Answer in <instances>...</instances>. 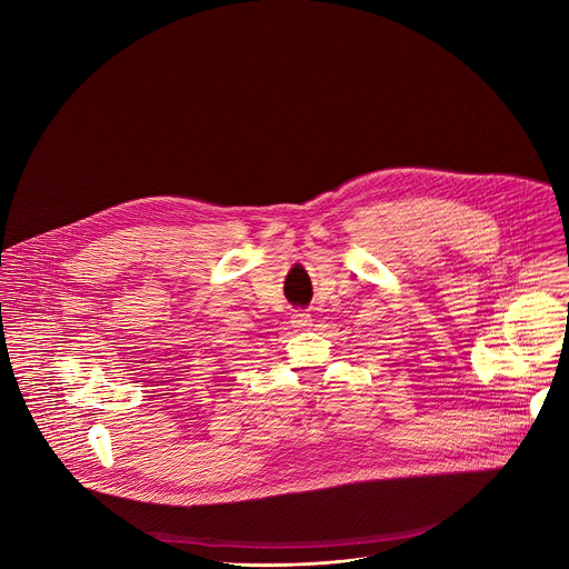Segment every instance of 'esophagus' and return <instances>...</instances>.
Masks as SVG:
<instances>
[{
	"instance_id": "obj_1",
	"label": "esophagus",
	"mask_w": 569,
	"mask_h": 569,
	"mask_svg": "<svg viewBox=\"0 0 569 569\" xmlns=\"http://www.w3.org/2000/svg\"><path fill=\"white\" fill-rule=\"evenodd\" d=\"M310 315L306 310H295V315L290 317V323L297 329V331H306L310 327Z\"/></svg>"
}]
</instances>
